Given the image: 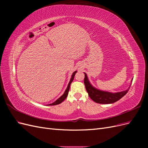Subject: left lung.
<instances>
[{"label":"left lung","mask_w":148,"mask_h":148,"mask_svg":"<svg viewBox=\"0 0 148 148\" xmlns=\"http://www.w3.org/2000/svg\"><path fill=\"white\" fill-rule=\"evenodd\" d=\"M84 73V83L88 95L93 101L96 103H99V104H112V103L117 102L126 95L130 88V86L127 90L115 93L101 91L92 86L89 81L86 73Z\"/></svg>","instance_id":"8db88e82"}]
</instances>
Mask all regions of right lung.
Masks as SVG:
<instances>
[{"label": "right lung", "mask_w": 148, "mask_h": 148, "mask_svg": "<svg viewBox=\"0 0 148 148\" xmlns=\"http://www.w3.org/2000/svg\"><path fill=\"white\" fill-rule=\"evenodd\" d=\"M77 71H74V72H73V74H72V75H71V79H70V82H69V84H68V86H67V88H66V90L65 91L64 93L63 94V95L61 96L59 98V99H57L55 102H53V103H52V104H49L48 106H55V105L59 104H60V103H62V102H63V101L66 99L67 96H68L69 91V89H70V84H71V82H73V79H74L75 75V74H76V73H77Z\"/></svg>", "instance_id": "add662e5"}]
</instances>
